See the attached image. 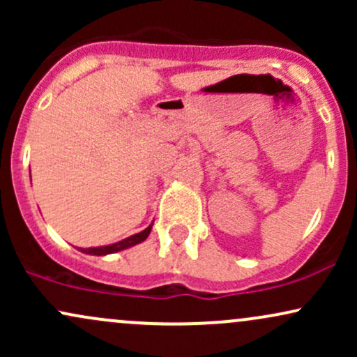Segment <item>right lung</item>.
I'll list each match as a JSON object with an SVG mask.
<instances>
[{"instance_id": "1", "label": "right lung", "mask_w": 357, "mask_h": 357, "mask_svg": "<svg viewBox=\"0 0 357 357\" xmlns=\"http://www.w3.org/2000/svg\"><path fill=\"white\" fill-rule=\"evenodd\" d=\"M151 228H153V225H149V227H147L146 230H142L141 233H136V235L129 236V238H126V240L117 241V243L105 245V247L79 248V250H80V252H84V253H89V255H109V253L121 252V250H126V248H129V247H134V245H137V243H141V241H144V240L147 238V236H149Z\"/></svg>"}]
</instances>
